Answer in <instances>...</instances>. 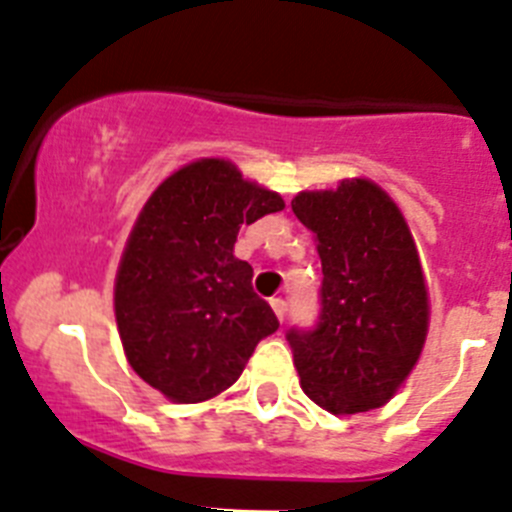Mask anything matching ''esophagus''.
Returning a JSON list of instances; mask_svg holds the SVG:
<instances>
[{
  "mask_svg": "<svg viewBox=\"0 0 512 512\" xmlns=\"http://www.w3.org/2000/svg\"><path fill=\"white\" fill-rule=\"evenodd\" d=\"M270 306H273L275 316H278L280 321H285V313H288V303H285L283 298H270Z\"/></svg>",
  "mask_w": 512,
  "mask_h": 512,
  "instance_id": "obj_1",
  "label": "esophagus"
}]
</instances>
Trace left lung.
I'll return each instance as SVG.
<instances>
[{
    "label": "left lung",
    "instance_id": "8db88e82",
    "mask_svg": "<svg viewBox=\"0 0 512 512\" xmlns=\"http://www.w3.org/2000/svg\"><path fill=\"white\" fill-rule=\"evenodd\" d=\"M316 234L321 313L308 331L290 329L301 388L334 416L380 408L421 357L428 293L416 242L388 193L365 178L290 201Z\"/></svg>",
    "mask_w": 512,
    "mask_h": 512
}]
</instances>
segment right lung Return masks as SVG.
<instances>
[{
    "instance_id": "add662e5",
    "label": "right lung",
    "mask_w": 512,
    "mask_h": 512,
    "mask_svg": "<svg viewBox=\"0 0 512 512\" xmlns=\"http://www.w3.org/2000/svg\"><path fill=\"white\" fill-rule=\"evenodd\" d=\"M285 209L278 193L204 158L165 178L142 206L114 283L132 370L173 403H201L245 370L278 316L234 257L242 224Z\"/></svg>"
}]
</instances>
